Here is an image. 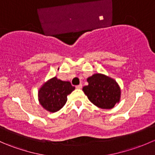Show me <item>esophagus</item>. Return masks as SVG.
Masks as SVG:
<instances>
[{
	"mask_svg": "<svg viewBox=\"0 0 155 155\" xmlns=\"http://www.w3.org/2000/svg\"><path fill=\"white\" fill-rule=\"evenodd\" d=\"M76 88H77V89H81V88H82V85L80 84V85H76Z\"/></svg>",
	"mask_w": 155,
	"mask_h": 155,
	"instance_id": "obj_1",
	"label": "esophagus"
}]
</instances>
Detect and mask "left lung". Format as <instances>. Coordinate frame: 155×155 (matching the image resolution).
Here are the masks:
<instances>
[{
  "mask_svg": "<svg viewBox=\"0 0 155 155\" xmlns=\"http://www.w3.org/2000/svg\"><path fill=\"white\" fill-rule=\"evenodd\" d=\"M88 85L82 91L89 101L101 109H112L120 101L121 89L116 81L112 78L95 73L87 79Z\"/></svg>",
  "mask_w": 155,
  "mask_h": 155,
  "instance_id": "left-lung-1",
  "label": "left lung"
}]
</instances>
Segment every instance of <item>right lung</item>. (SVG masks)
<instances>
[{"mask_svg": "<svg viewBox=\"0 0 155 155\" xmlns=\"http://www.w3.org/2000/svg\"><path fill=\"white\" fill-rule=\"evenodd\" d=\"M75 89L70 82L53 77L45 82L38 91L39 102L46 110L55 112L68 101V95Z\"/></svg>", "mask_w": 155, "mask_h": 155, "instance_id": "1", "label": "right lung"}]
</instances>
